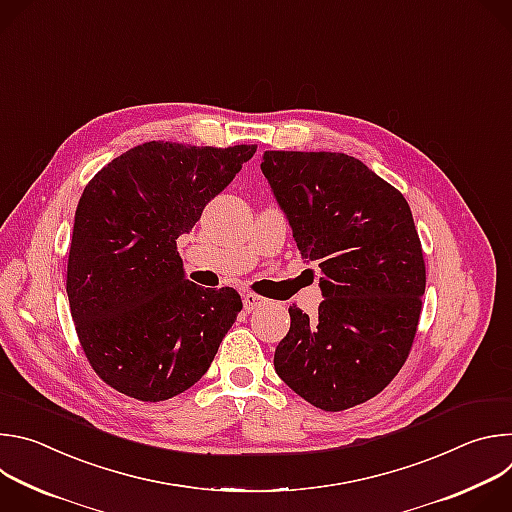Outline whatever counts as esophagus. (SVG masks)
<instances>
[{
  "label": "esophagus",
  "instance_id": "obj_1",
  "mask_svg": "<svg viewBox=\"0 0 512 512\" xmlns=\"http://www.w3.org/2000/svg\"><path fill=\"white\" fill-rule=\"evenodd\" d=\"M263 304H265V298L253 294V291H247V294H243V306H245L247 312H253L255 308H259Z\"/></svg>",
  "mask_w": 512,
  "mask_h": 512
}]
</instances>
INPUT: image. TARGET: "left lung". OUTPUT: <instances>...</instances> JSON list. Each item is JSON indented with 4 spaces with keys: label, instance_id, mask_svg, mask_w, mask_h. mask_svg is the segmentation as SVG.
Instances as JSON below:
<instances>
[{
    "label": "left lung",
    "instance_id": "1",
    "mask_svg": "<svg viewBox=\"0 0 512 512\" xmlns=\"http://www.w3.org/2000/svg\"><path fill=\"white\" fill-rule=\"evenodd\" d=\"M261 170L302 255L322 269L316 316L289 306L273 364L324 411L379 395L407 360L421 314L425 261L405 196L336 152H265Z\"/></svg>",
    "mask_w": 512,
    "mask_h": 512
}]
</instances>
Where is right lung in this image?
<instances>
[{"label": "right lung", "mask_w": 512, "mask_h": 512, "mask_svg": "<svg viewBox=\"0 0 512 512\" xmlns=\"http://www.w3.org/2000/svg\"><path fill=\"white\" fill-rule=\"evenodd\" d=\"M255 150L145 141L85 186L66 294L89 364L115 391L166 401L208 371L243 302L233 287L188 281L176 239Z\"/></svg>", "instance_id": "right-lung-1"}]
</instances>
